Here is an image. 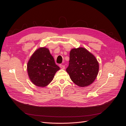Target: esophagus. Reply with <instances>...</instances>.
Masks as SVG:
<instances>
[{
	"label": "esophagus",
	"instance_id": "34e87169",
	"mask_svg": "<svg viewBox=\"0 0 126 126\" xmlns=\"http://www.w3.org/2000/svg\"><path fill=\"white\" fill-rule=\"evenodd\" d=\"M59 67H60L61 69H64V68H65V67H64V66L63 65V64H60Z\"/></svg>",
	"mask_w": 126,
	"mask_h": 126
}]
</instances>
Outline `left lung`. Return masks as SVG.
Listing matches in <instances>:
<instances>
[{
  "label": "left lung",
  "mask_w": 126,
  "mask_h": 126,
  "mask_svg": "<svg viewBox=\"0 0 126 126\" xmlns=\"http://www.w3.org/2000/svg\"><path fill=\"white\" fill-rule=\"evenodd\" d=\"M69 66L66 71L76 85L84 87L96 79L99 71V63L96 57L83 47L72 49Z\"/></svg>",
  "instance_id": "1"
}]
</instances>
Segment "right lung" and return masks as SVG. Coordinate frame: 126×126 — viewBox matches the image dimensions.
<instances>
[{
    "label": "right lung",
    "instance_id": "add662e5",
    "mask_svg": "<svg viewBox=\"0 0 126 126\" xmlns=\"http://www.w3.org/2000/svg\"><path fill=\"white\" fill-rule=\"evenodd\" d=\"M59 69L49 49L45 47L36 50L27 63L29 79L34 85L40 87L49 85Z\"/></svg>",
    "mask_w": 126,
    "mask_h": 126
}]
</instances>
